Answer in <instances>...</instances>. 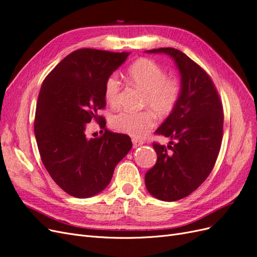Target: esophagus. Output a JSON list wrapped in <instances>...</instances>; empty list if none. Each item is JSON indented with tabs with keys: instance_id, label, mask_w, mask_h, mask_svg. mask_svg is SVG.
<instances>
[{
	"instance_id": "34e87169",
	"label": "esophagus",
	"mask_w": 257,
	"mask_h": 257,
	"mask_svg": "<svg viewBox=\"0 0 257 257\" xmlns=\"http://www.w3.org/2000/svg\"><path fill=\"white\" fill-rule=\"evenodd\" d=\"M132 142H133V147L134 148H137L139 146L144 145V142L143 141H139V139H137V138H133V139H132Z\"/></svg>"
}]
</instances>
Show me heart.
<instances>
[{"mask_svg": "<svg viewBox=\"0 0 257 257\" xmlns=\"http://www.w3.org/2000/svg\"><path fill=\"white\" fill-rule=\"evenodd\" d=\"M127 80L134 87L144 91L143 106L149 107L161 116L172 113L181 95V83L175 77L166 74L157 62L139 59L127 69ZM120 92V82L115 75L108 77L104 87V97L110 105L115 104ZM152 110L139 112L121 111L112 116L111 125L121 133L135 138H143L155 126Z\"/></svg>", "mask_w": 257, "mask_h": 257, "instance_id": "b5f03b06", "label": "heart"}]
</instances>
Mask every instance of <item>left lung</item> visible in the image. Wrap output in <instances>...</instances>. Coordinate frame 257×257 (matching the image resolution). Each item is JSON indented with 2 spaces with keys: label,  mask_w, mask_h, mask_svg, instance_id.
<instances>
[{
  "label": "left lung",
  "mask_w": 257,
  "mask_h": 257,
  "mask_svg": "<svg viewBox=\"0 0 257 257\" xmlns=\"http://www.w3.org/2000/svg\"><path fill=\"white\" fill-rule=\"evenodd\" d=\"M146 52L168 54L181 76L178 105L155 131L172 142L153 144L158 161L145 176L152 196L175 201L190 195L211 173L222 144L223 106L209 75L182 51L159 48Z\"/></svg>",
  "instance_id": "obj_1"
}]
</instances>
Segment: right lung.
<instances>
[{
    "mask_svg": "<svg viewBox=\"0 0 257 257\" xmlns=\"http://www.w3.org/2000/svg\"><path fill=\"white\" fill-rule=\"evenodd\" d=\"M128 54L78 49L62 60L42 84L34 121L38 151L53 181L74 197L102 192L132 148L130 136L107 128L97 139L84 134L91 119L106 126L97 113L106 106L105 82Z\"/></svg>",
    "mask_w": 257,
    "mask_h": 257,
    "instance_id": "obj_1",
    "label": "right lung"
}]
</instances>
